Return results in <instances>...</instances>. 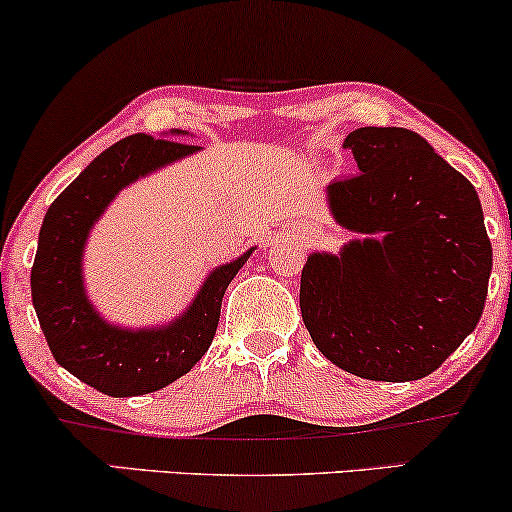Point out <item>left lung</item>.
I'll return each instance as SVG.
<instances>
[{
    "instance_id": "obj_1",
    "label": "left lung",
    "mask_w": 512,
    "mask_h": 512,
    "mask_svg": "<svg viewBox=\"0 0 512 512\" xmlns=\"http://www.w3.org/2000/svg\"><path fill=\"white\" fill-rule=\"evenodd\" d=\"M343 148L360 174L329 185V207L362 240L341 256H308L303 322L336 367L369 381H418L482 317L491 242L480 197L409 129L362 126Z\"/></svg>"
}]
</instances>
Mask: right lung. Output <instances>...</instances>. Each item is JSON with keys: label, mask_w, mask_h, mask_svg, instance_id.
<instances>
[{"label": "right lung", "mask_w": 512, "mask_h": 512, "mask_svg": "<svg viewBox=\"0 0 512 512\" xmlns=\"http://www.w3.org/2000/svg\"><path fill=\"white\" fill-rule=\"evenodd\" d=\"M195 150L148 134L122 138L53 199L44 216L30 275L39 327L53 360L103 395L155 393L188 374L214 341L225 289L251 254L211 272L188 313L162 329H117L86 301L82 249L96 218L124 185Z\"/></svg>", "instance_id": "obj_1"}]
</instances>
